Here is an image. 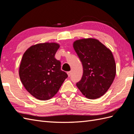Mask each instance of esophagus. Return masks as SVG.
<instances>
[{
    "label": "esophagus",
    "instance_id": "1",
    "mask_svg": "<svg viewBox=\"0 0 134 134\" xmlns=\"http://www.w3.org/2000/svg\"><path fill=\"white\" fill-rule=\"evenodd\" d=\"M67 74H68V76H70L71 75V71H68L67 72Z\"/></svg>",
    "mask_w": 134,
    "mask_h": 134
}]
</instances>
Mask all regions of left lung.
<instances>
[{
  "label": "left lung",
  "instance_id": "1",
  "mask_svg": "<svg viewBox=\"0 0 134 134\" xmlns=\"http://www.w3.org/2000/svg\"><path fill=\"white\" fill-rule=\"evenodd\" d=\"M73 47L83 68L77 87L88 99L99 98L107 92L115 78L116 63L111 51L99 40L92 38L76 40Z\"/></svg>",
  "mask_w": 134,
  "mask_h": 134
}]
</instances>
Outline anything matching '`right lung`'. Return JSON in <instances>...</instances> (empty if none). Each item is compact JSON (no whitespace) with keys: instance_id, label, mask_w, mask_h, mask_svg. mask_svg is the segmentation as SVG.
<instances>
[{"instance_id":"1","label":"right lung","mask_w":134,"mask_h":134,"mask_svg":"<svg viewBox=\"0 0 134 134\" xmlns=\"http://www.w3.org/2000/svg\"><path fill=\"white\" fill-rule=\"evenodd\" d=\"M60 44L45 42L32 45L24 53L19 69L20 79L26 90L36 99L46 100L58 93L68 77L55 58Z\"/></svg>"}]
</instances>
